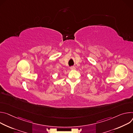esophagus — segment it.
<instances>
[{"label":"esophagus","instance_id":"esophagus-1","mask_svg":"<svg viewBox=\"0 0 133 133\" xmlns=\"http://www.w3.org/2000/svg\"><path fill=\"white\" fill-rule=\"evenodd\" d=\"M70 69H71V70H75L76 69V67H75V66H71V67H70Z\"/></svg>","mask_w":133,"mask_h":133}]
</instances>
